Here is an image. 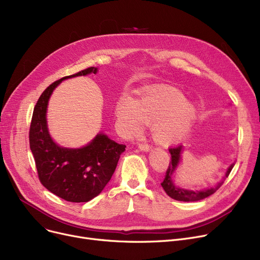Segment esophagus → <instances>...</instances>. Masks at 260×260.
<instances>
[{
	"instance_id": "obj_1",
	"label": "esophagus",
	"mask_w": 260,
	"mask_h": 260,
	"mask_svg": "<svg viewBox=\"0 0 260 260\" xmlns=\"http://www.w3.org/2000/svg\"><path fill=\"white\" fill-rule=\"evenodd\" d=\"M139 148L142 151H149L151 150V146L148 144H139Z\"/></svg>"
}]
</instances>
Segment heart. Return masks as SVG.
I'll use <instances>...</instances> for the list:
<instances>
[{"instance_id": "heart-1", "label": "heart", "mask_w": 260, "mask_h": 260, "mask_svg": "<svg viewBox=\"0 0 260 260\" xmlns=\"http://www.w3.org/2000/svg\"><path fill=\"white\" fill-rule=\"evenodd\" d=\"M116 116L123 134L138 133L146 122H153V139L160 144H170L187 132L196 111L179 92L159 89L146 93L138 102L121 98L116 105Z\"/></svg>"}]
</instances>
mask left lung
<instances>
[{
    "label": "left lung",
    "instance_id": "left-lung-1",
    "mask_svg": "<svg viewBox=\"0 0 260 260\" xmlns=\"http://www.w3.org/2000/svg\"><path fill=\"white\" fill-rule=\"evenodd\" d=\"M169 152L171 154V162H169V166L167 168L166 171V176L164 178V181L160 183L162 187L164 188L165 192L172 198V199L178 200V201H184V202H193V201H199L202 199H205V198L209 197L211 194H213L215 191H217V189L223 184L224 180L229 177L230 172L232 171L235 163H233L226 170L225 176L222 179L221 182H219L217 184L216 187H211V188H206L203 190H189V189H184L181 187L176 186L172 182V175L175 174L177 167L179 166L180 162H181V154L183 153V146L179 145L176 147L169 148Z\"/></svg>",
    "mask_w": 260,
    "mask_h": 260
}]
</instances>
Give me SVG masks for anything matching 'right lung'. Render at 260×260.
Segmentation results:
<instances>
[{"mask_svg":"<svg viewBox=\"0 0 260 260\" xmlns=\"http://www.w3.org/2000/svg\"><path fill=\"white\" fill-rule=\"evenodd\" d=\"M91 73L96 74L97 68H88L48 85L35 106L29 129V146L41 184L61 199L75 203L88 202L103 191L126 149L104 133L76 149L60 147L49 135L46 111L53 91L61 81Z\"/></svg>","mask_w":260,"mask_h":260,"instance_id":"1","label":"right lung"}]
</instances>
